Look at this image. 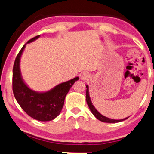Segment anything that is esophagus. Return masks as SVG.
I'll list each match as a JSON object with an SVG mask.
<instances>
[{
    "mask_svg": "<svg viewBox=\"0 0 154 154\" xmlns=\"http://www.w3.org/2000/svg\"><path fill=\"white\" fill-rule=\"evenodd\" d=\"M80 78H81V80H83V81H85V80L88 79L89 75L87 73H82L81 75H80Z\"/></svg>",
    "mask_w": 154,
    "mask_h": 154,
    "instance_id": "1",
    "label": "esophagus"
}]
</instances>
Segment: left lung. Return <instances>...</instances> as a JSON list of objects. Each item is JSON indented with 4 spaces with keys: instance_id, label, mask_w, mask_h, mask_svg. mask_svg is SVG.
I'll return each instance as SVG.
<instances>
[{
    "instance_id": "left-lung-1",
    "label": "left lung",
    "mask_w": 154,
    "mask_h": 154,
    "mask_svg": "<svg viewBox=\"0 0 154 154\" xmlns=\"http://www.w3.org/2000/svg\"><path fill=\"white\" fill-rule=\"evenodd\" d=\"M86 101L87 103H88L89 108H90L91 112H92V114L94 115V117L98 119L100 121L103 122H106V123H117V122H122L124 120H125L126 119H128V117L125 118V119H119V120H116V119H110V118H108L106 117H105L103 115H101V113H99L98 111L96 110V108H94V106L92 105V101H91L90 97V94H89V87L88 85H86Z\"/></svg>"
}]
</instances>
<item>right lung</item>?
<instances>
[{
  "instance_id": "right-lung-1",
  "label": "right lung",
  "mask_w": 154,
  "mask_h": 154,
  "mask_svg": "<svg viewBox=\"0 0 154 154\" xmlns=\"http://www.w3.org/2000/svg\"><path fill=\"white\" fill-rule=\"evenodd\" d=\"M39 37V35H37L27 43ZM25 46L26 44L18 53L13 66V93L18 103L30 117L41 122L51 121L60 114L66 95L75 81L79 80V77L57 85L46 92H37L30 90L22 79L19 67L20 58Z\"/></svg>"
}]
</instances>
